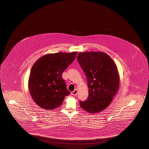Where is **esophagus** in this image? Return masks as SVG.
<instances>
[{"label":"esophagus","mask_w":149,"mask_h":149,"mask_svg":"<svg viewBox=\"0 0 149 149\" xmlns=\"http://www.w3.org/2000/svg\"><path fill=\"white\" fill-rule=\"evenodd\" d=\"M77 90H75L72 92V95H77Z\"/></svg>","instance_id":"obj_1"}]
</instances>
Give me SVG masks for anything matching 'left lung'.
<instances>
[{
    "instance_id": "8db88e82",
    "label": "left lung",
    "mask_w": 149,
    "mask_h": 149,
    "mask_svg": "<svg viewBox=\"0 0 149 149\" xmlns=\"http://www.w3.org/2000/svg\"><path fill=\"white\" fill-rule=\"evenodd\" d=\"M77 61L86 75L88 97L80 101L82 108L95 113L107 108L119 88L117 67L108 54L102 52H80Z\"/></svg>"
}]
</instances>
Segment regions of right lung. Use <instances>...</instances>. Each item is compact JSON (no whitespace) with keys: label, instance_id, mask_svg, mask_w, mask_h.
Instances as JSON below:
<instances>
[{"label":"right lung","instance_id":"add662e5","mask_svg":"<svg viewBox=\"0 0 149 149\" xmlns=\"http://www.w3.org/2000/svg\"><path fill=\"white\" fill-rule=\"evenodd\" d=\"M77 52L45 54L33 64L28 88L34 101L46 110L61 106L70 94L62 73L75 59Z\"/></svg>","mask_w":149,"mask_h":149}]
</instances>
